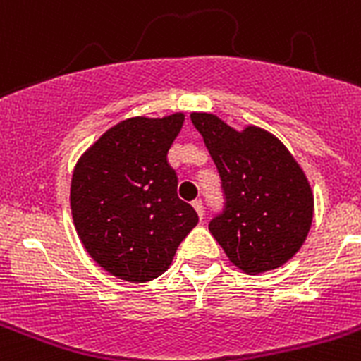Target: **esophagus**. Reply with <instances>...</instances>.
<instances>
[{"label":"esophagus","mask_w":361,"mask_h":361,"mask_svg":"<svg viewBox=\"0 0 361 361\" xmlns=\"http://www.w3.org/2000/svg\"><path fill=\"white\" fill-rule=\"evenodd\" d=\"M193 209L197 212L199 219L202 220L204 219V206H202V202H200V200H195V202H193Z\"/></svg>","instance_id":"34e87169"}]
</instances>
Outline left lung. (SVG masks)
<instances>
[{
  "label": "left lung",
  "mask_w": 361,
  "mask_h": 361,
  "mask_svg": "<svg viewBox=\"0 0 361 361\" xmlns=\"http://www.w3.org/2000/svg\"><path fill=\"white\" fill-rule=\"evenodd\" d=\"M222 180L224 212L209 222L220 247L247 275L291 260L307 238L314 213L311 184L279 137L247 124L233 128L208 111H193Z\"/></svg>",
  "instance_id": "obj_1"
}]
</instances>
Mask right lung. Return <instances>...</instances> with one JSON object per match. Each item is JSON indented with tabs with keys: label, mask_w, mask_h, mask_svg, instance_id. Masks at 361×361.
<instances>
[{
	"label": "right lung",
	"mask_w": 361,
	"mask_h": 361,
	"mask_svg": "<svg viewBox=\"0 0 361 361\" xmlns=\"http://www.w3.org/2000/svg\"><path fill=\"white\" fill-rule=\"evenodd\" d=\"M184 117L175 111L121 121L73 168L70 208L79 240L97 266L126 282L162 275L199 222L177 197V173L168 164Z\"/></svg>",
	"instance_id": "right-lung-1"
}]
</instances>
